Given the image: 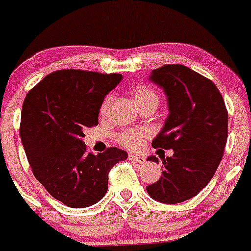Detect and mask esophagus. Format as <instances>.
Masks as SVG:
<instances>
[{
    "label": "esophagus",
    "mask_w": 251,
    "mask_h": 251,
    "mask_svg": "<svg viewBox=\"0 0 251 251\" xmlns=\"http://www.w3.org/2000/svg\"><path fill=\"white\" fill-rule=\"evenodd\" d=\"M129 159L130 161H134V162H137V163H141V165H143V163H145L146 162V158L143 156H138V154H133V153H130L129 156Z\"/></svg>",
    "instance_id": "obj_1"
}]
</instances>
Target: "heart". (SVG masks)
<instances>
[{
	"mask_svg": "<svg viewBox=\"0 0 251 251\" xmlns=\"http://www.w3.org/2000/svg\"><path fill=\"white\" fill-rule=\"evenodd\" d=\"M130 92H132L139 108L148 105V104H158V94L151 86L139 84V85L132 86ZM110 101H112V97L108 95L101 103V114L106 113ZM148 136H150V132L146 129H123L117 134V141H118L119 145L123 146L127 150L139 151L145 147L146 139H147Z\"/></svg>",
	"mask_w": 251,
	"mask_h": 251,
	"instance_id": "b5f03b06",
	"label": "heart"
}]
</instances>
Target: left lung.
<instances>
[{
	"label": "left lung",
	"mask_w": 251,
	"mask_h": 251,
	"mask_svg": "<svg viewBox=\"0 0 251 251\" xmlns=\"http://www.w3.org/2000/svg\"><path fill=\"white\" fill-rule=\"evenodd\" d=\"M150 80L163 88L170 110L152 147L174 150V156L162 158L165 170L147 192L159 202H183L214 177L224 156L229 115L216 85L187 66L154 69ZM148 161L158 158L151 156Z\"/></svg>",
	"instance_id": "8db88e82"
}]
</instances>
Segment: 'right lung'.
Here are the masks:
<instances>
[{
    "label": "right lung",
    "mask_w": 251,
    "mask_h": 251,
    "mask_svg": "<svg viewBox=\"0 0 251 251\" xmlns=\"http://www.w3.org/2000/svg\"><path fill=\"white\" fill-rule=\"evenodd\" d=\"M121 74L64 69L46 75L26 95L20 136L32 174L46 191L69 207L83 208L103 199L108 174L127 159L110 147L88 153L84 129L98 124L99 109Z\"/></svg>",
    "instance_id": "add662e5"
}]
</instances>
